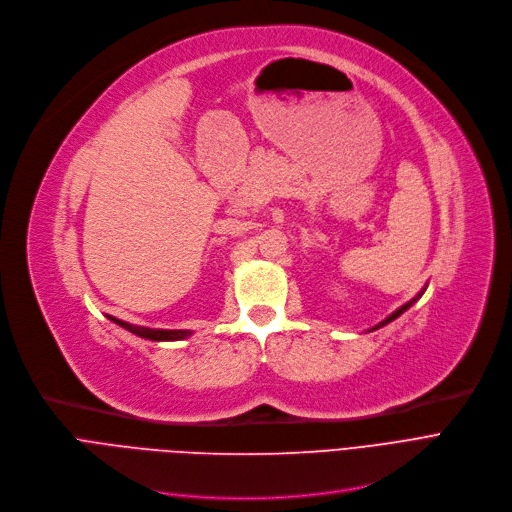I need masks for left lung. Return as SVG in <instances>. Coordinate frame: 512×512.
Returning <instances> with one entry per match:
<instances>
[{
	"mask_svg": "<svg viewBox=\"0 0 512 512\" xmlns=\"http://www.w3.org/2000/svg\"><path fill=\"white\" fill-rule=\"evenodd\" d=\"M425 289H427V285H425V287H423V289H421V291H419V294H417V296H415V298H412V300H410V302H406V304H404V306H400V308H398V310H394V312H392V314H389V316H387V319H385V321H381V323H379V325H375V327H373V329H369V331H375V329H381V327H383V325H387V323H392V321H396V319H398V316H400V314H402V312H406V310H408V308H410V306H412V304H415V302H417V300H419V298H421V296H423V291H425Z\"/></svg>",
	"mask_w": 512,
	"mask_h": 512,
	"instance_id": "1",
	"label": "left lung"
}]
</instances>
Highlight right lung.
<instances>
[{
	"label": "right lung",
	"instance_id": "right-lung-1",
	"mask_svg": "<svg viewBox=\"0 0 512 512\" xmlns=\"http://www.w3.org/2000/svg\"><path fill=\"white\" fill-rule=\"evenodd\" d=\"M108 319L116 325H120L123 329L145 337V339H152V342H179V339H185L191 335L189 329H150V327H137V325H129L120 319H114V316H108Z\"/></svg>",
	"mask_w": 512,
	"mask_h": 512
}]
</instances>
